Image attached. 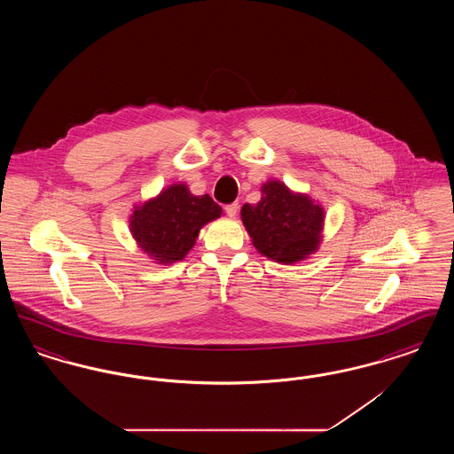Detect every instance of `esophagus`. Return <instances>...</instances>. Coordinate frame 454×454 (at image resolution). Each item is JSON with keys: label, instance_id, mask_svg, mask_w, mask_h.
I'll list each match as a JSON object with an SVG mask.
<instances>
[{"label": "esophagus", "instance_id": "esophagus-1", "mask_svg": "<svg viewBox=\"0 0 454 454\" xmlns=\"http://www.w3.org/2000/svg\"><path fill=\"white\" fill-rule=\"evenodd\" d=\"M238 209H239V206H238V202H233V204H228L226 207H224V211H226V215L230 217L237 216Z\"/></svg>", "mask_w": 454, "mask_h": 454}]
</instances>
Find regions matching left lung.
Instances as JSON below:
<instances>
[{
    "mask_svg": "<svg viewBox=\"0 0 454 454\" xmlns=\"http://www.w3.org/2000/svg\"><path fill=\"white\" fill-rule=\"evenodd\" d=\"M259 202L241 207V221L260 255L291 265L318 250L324 207L308 194L293 192L281 180L262 185Z\"/></svg>",
    "mask_w": 454,
    "mask_h": 454,
    "instance_id": "8db88e82",
    "label": "left lung"
}]
</instances>
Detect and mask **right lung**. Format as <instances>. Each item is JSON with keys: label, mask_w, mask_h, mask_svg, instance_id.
Listing matches in <instances>:
<instances>
[{"label": "right lung", "mask_w": 454, "mask_h": 454, "mask_svg": "<svg viewBox=\"0 0 454 454\" xmlns=\"http://www.w3.org/2000/svg\"><path fill=\"white\" fill-rule=\"evenodd\" d=\"M223 209L207 194L194 195L185 184H172L153 199L136 204L129 231L153 260L170 265L192 250L199 231L221 217Z\"/></svg>", "instance_id": "add662e5"}]
</instances>
